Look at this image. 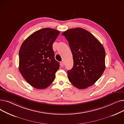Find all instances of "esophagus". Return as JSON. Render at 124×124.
I'll return each instance as SVG.
<instances>
[{
    "mask_svg": "<svg viewBox=\"0 0 124 124\" xmlns=\"http://www.w3.org/2000/svg\"><path fill=\"white\" fill-rule=\"evenodd\" d=\"M60 65H61V67H63V66H64V62L63 61H61L60 62Z\"/></svg>",
    "mask_w": 124,
    "mask_h": 124,
    "instance_id": "34e87169",
    "label": "esophagus"
}]
</instances>
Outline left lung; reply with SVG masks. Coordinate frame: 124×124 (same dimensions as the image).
Here are the masks:
<instances>
[{"label":"left lung","instance_id":"left-lung-1","mask_svg":"<svg viewBox=\"0 0 124 124\" xmlns=\"http://www.w3.org/2000/svg\"><path fill=\"white\" fill-rule=\"evenodd\" d=\"M62 35L69 42L73 55V68L67 71L69 81L78 89L93 85L106 67V52L102 45L90 32L81 28L69 29Z\"/></svg>","mask_w":124,"mask_h":124}]
</instances>
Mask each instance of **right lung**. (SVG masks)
Here are the masks:
<instances>
[{"label":"right lung","instance_id":"right-lung-1","mask_svg":"<svg viewBox=\"0 0 124 124\" xmlns=\"http://www.w3.org/2000/svg\"><path fill=\"white\" fill-rule=\"evenodd\" d=\"M60 32L51 28L38 30L25 39L19 49V70L26 81L37 89L48 87L59 69L52 45Z\"/></svg>","mask_w":124,"mask_h":124}]
</instances>
